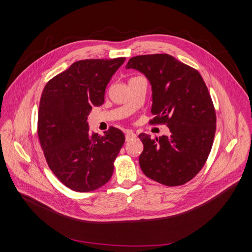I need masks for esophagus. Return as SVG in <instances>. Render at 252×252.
<instances>
[{
	"label": "esophagus",
	"instance_id": "1",
	"mask_svg": "<svg viewBox=\"0 0 252 252\" xmlns=\"http://www.w3.org/2000/svg\"><path fill=\"white\" fill-rule=\"evenodd\" d=\"M125 138H126V141H130L132 139L135 138V133L132 131V130H126L125 132Z\"/></svg>",
	"mask_w": 252,
	"mask_h": 252
}]
</instances>
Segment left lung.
<instances>
[{
    "mask_svg": "<svg viewBox=\"0 0 252 252\" xmlns=\"http://www.w3.org/2000/svg\"><path fill=\"white\" fill-rule=\"evenodd\" d=\"M127 69L142 72L152 89L151 124H166L170 135L151 139L141 133V169L166 186L193 179L207 159L216 133L217 117L207 86L199 71L166 53L136 56Z\"/></svg>",
    "mask_w": 252,
    "mask_h": 252,
    "instance_id": "left-lung-1",
    "label": "left lung"
}]
</instances>
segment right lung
Instances as JSON below:
<instances>
[{
  "mask_svg": "<svg viewBox=\"0 0 252 252\" xmlns=\"http://www.w3.org/2000/svg\"><path fill=\"white\" fill-rule=\"evenodd\" d=\"M124 62L125 58L81 60L44 87L37 135L49 168L73 191H94L113 173L125 135L114 127L103 136L91 133L87 118L94 106L104 103L106 86Z\"/></svg>",
  "mask_w": 252,
  "mask_h": 252,
  "instance_id": "right-lung-1",
  "label": "right lung"
}]
</instances>
